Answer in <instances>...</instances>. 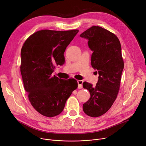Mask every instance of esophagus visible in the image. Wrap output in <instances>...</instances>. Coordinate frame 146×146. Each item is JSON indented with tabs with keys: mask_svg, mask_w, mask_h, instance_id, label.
Listing matches in <instances>:
<instances>
[{
	"mask_svg": "<svg viewBox=\"0 0 146 146\" xmlns=\"http://www.w3.org/2000/svg\"><path fill=\"white\" fill-rule=\"evenodd\" d=\"M77 83H78V88L79 89H81V88H83V81H82V80H78L77 81Z\"/></svg>",
	"mask_w": 146,
	"mask_h": 146,
	"instance_id": "esophagus-1",
	"label": "esophagus"
}]
</instances>
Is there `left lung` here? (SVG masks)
Segmentation results:
<instances>
[{
  "label": "left lung",
  "mask_w": 146,
  "mask_h": 146,
  "mask_svg": "<svg viewBox=\"0 0 146 146\" xmlns=\"http://www.w3.org/2000/svg\"><path fill=\"white\" fill-rule=\"evenodd\" d=\"M80 36L88 40L92 51L91 66L99 74L96 87L87 82L83 84L90 93L83 109L87 115L98 117L110 110L118 93L124 68L121 45L115 34L98 26H92Z\"/></svg>",
  "instance_id": "1"
}]
</instances>
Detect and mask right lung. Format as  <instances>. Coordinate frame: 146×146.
Returning <instances> with one entry per match:
<instances>
[{
	"instance_id": "right-lung-1",
	"label": "right lung",
	"mask_w": 146,
	"mask_h": 146,
	"mask_svg": "<svg viewBox=\"0 0 146 146\" xmlns=\"http://www.w3.org/2000/svg\"><path fill=\"white\" fill-rule=\"evenodd\" d=\"M78 32L38 31L27 38L21 48L20 71L24 87L33 107L44 116L60 114L77 87L75 79L63 80L52 73L56 66L64 63V52Z\"/></svg>"
}]
</instances>
